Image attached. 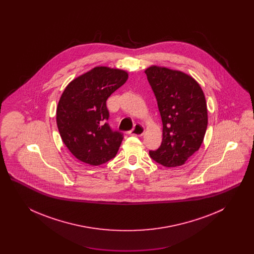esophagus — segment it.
<instances>
[{
  "mask_svg": "<svg viewBox=\"0 0 254 254\" xmlns=\"http://www.w3.org/2000/svg\"><path fill=\"white\" fill-rule=\"evenodd\" d=\"M144 132H145V127L142 125L136 124L131 130L127 131V134L133 135V136H142Z\"/></svg>",
  "mask_w": 254,
  "mask_h": 254,
  "instance_id": "34e87169",
  "label": "esophagus"
}]
</instances>
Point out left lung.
Segmentation results:
<instances>
[{
  "instance_id": "obj_1",
  "label": "left lung",
  "mask_w": 254,
  "mask_h": 254,
  "mask_svg": "<svg viewBox=\"0 0 254 254\" xmlns=\"http://www.w3.org/2000/svg\"><path fill=\"white\" fill-rule=\"evenodd\" d=\"M145 72L163 124L162 144L156 150H149V155L168 168L182 166L200 148L205 137L204 92L192 77L181 71L153 65Z\"/></svg>"
}]
</instances>
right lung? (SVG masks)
I'll return each mask as SVG.
<instances>
[{
    "label": "right lung",
    "mask_w": 254,
    "mask_h": 254,
    "mask_svg": "<svg viewBox=\"0 0 254 254\" xmlns=\"http://www.w3.org/2000/svg\"><path fill=\"white\" fill-rule=\"evenodd\" d=\"M127 77L124 70L97 66L64 90L56 111L57 127L64 144L78 160L99 166L116 156L124 135L110 127L106 103Z\"/></svg>",
    "instance_id": "obj_1"
}]
</instances>
